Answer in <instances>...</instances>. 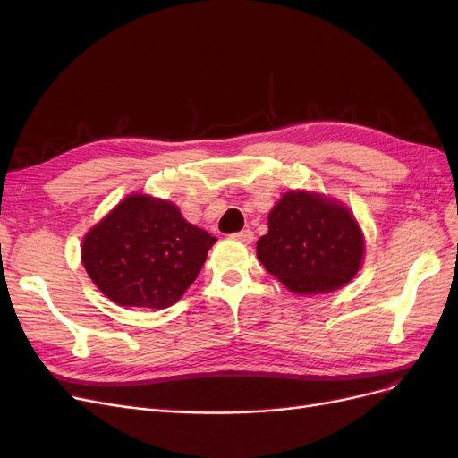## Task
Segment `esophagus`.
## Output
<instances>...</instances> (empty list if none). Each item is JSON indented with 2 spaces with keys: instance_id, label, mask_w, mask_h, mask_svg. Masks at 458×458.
I'll list each match as a JSON object with an SVG mask.
<instances>
[{
  "instance_id": "obj_1",
  "label": "esophagus",
  "mask_w": 458,
  "mask_h": 458,
  "mask_svg": "<svg viewBox=\"0 0 458 458\" xmlns=\"http://www.w3.org/2000/svg\"><path fill=\"white\" fill-rule=\"evenodd\" d=\"M234 239L237 241H241V242H246V244H252L254 242V231L252 229H242L241 233H237V234H233Z\"/></svg>"
}]
</instances>
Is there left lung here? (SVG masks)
Returning <instances> with one entry per match:
<instances>
[{
  "label": "left lung",
  "mask_w": 458,
  "mask_h": 458,
  "mask_svg": "<svg viewBox=\"0 0 458 458\" xmlns=\"http://www.w3.org/2000/svg\"><path fill=\"white\" fill-rule=\"evenodd\" d=\"M365 241L353 216L335 200L286 192L269 212V231L256 254L296 294H321L353 279Z\"/></svg>",
  "instance_id": "obj_1"
}]
</instances>
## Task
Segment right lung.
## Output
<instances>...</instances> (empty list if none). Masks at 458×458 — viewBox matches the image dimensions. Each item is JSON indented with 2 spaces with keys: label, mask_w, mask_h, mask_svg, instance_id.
<instances>
[{
  "label": "right lung",
  "mask_w": 458,
  "mask_h": 458,
  "mask_svg": "<svg viewBox=\"0 0 458 458\" xmlns=\"http://www.w3.org/2000/svg\"><path fill=\"white\" fill-rule=\"evenodd\" d=\"M214 242L174 204L130 195L86 234L81 261L118 306L164 310L197 279Z\"/></svg>",
  "instance_id": "1"
}]
</instances>
